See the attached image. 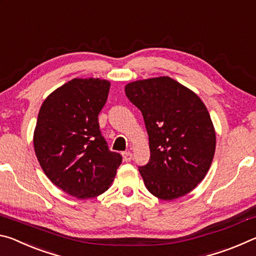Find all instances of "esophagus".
<instances>
[{
  "label": "esophagus",
  "instance_id": "1",
  "mask_svg": "<svg viewBox=\"0 0 256 256\" xmlns=\"http://www.w3.org/2000/svg\"><path fill=\"white\" fill-rule=\"evenodd\" d=\"M122 156H123L124 162H131V159H132V154L130 152V151H126V152H123V154H122Z\"/></svg>",
  "mask_w": 256,
  "mask_h": 256
}]
</instances>
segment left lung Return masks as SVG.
Segmentation results:
<instances>
[{
	"label": "left lung",
	"instance_id": "1",
	"mask_svg": "<svg viewBox=\"0 0 256 256\" xmlns=\"http://www.w3.org/2000/svg\"><path fill=\"white\" fill-rule=\"evenodd\" d=\"M125 94L144 116L150 159L138 167L151 194L170 201L204 178L214 156L216 133L202 100L170 76L131 82Z\"/></svg>",
	"mask_w": 256,
	"mask_h": 256
}]
</instances>
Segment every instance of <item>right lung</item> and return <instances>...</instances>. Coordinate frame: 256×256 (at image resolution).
Segmentation results:
<instances>
[{"label": "right lung", "instance_id": "add662e5", "mask_svg": "<svg viewBox=\"0 0 256 256\" xmlns=\"http://www.w3.org/2000/svg\"><path fill=\"white\" fill-rule=\"evenodd\" d=\"M110 84L73 79L45 99L34 133V152L52 183L78 198L110 188L122 156L108 149L98 115Z\"/></svg>", "mask_w": 256, "mask_h": 256}]
</instances>
